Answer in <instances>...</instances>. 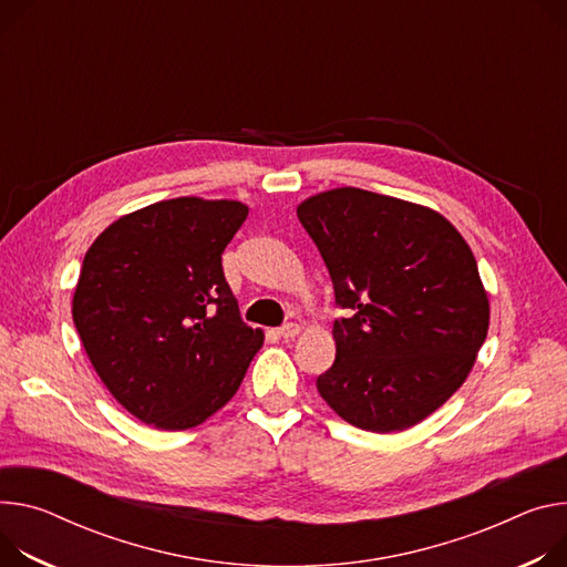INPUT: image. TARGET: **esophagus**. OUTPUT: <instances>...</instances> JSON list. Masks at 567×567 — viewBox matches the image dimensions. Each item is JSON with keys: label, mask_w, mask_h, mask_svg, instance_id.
Here are the masks:
<instances>
[{"label": "esophagus", "mask_w": 567, "mask_h": 567, "mask_svg": "<svg viewBox=\"0 0 567 567\" xmlns=\"http://www.w3.org/2000/svg\"><path fill=\"white\" fill-rule=\"evenodd\" d=\"M276 332H278V337H282V339H296V337L300 334V326H296V323H287V326L278 328Z\"/></svg>", "instance_id": "esophagus-1"}]
</instances>
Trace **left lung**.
<instances>
[{
    "mask_svg": "<svg viewBox=\"0 0 567 567\" xmlns=\"http://www.w3.org/2000/svg\"><path fill=\"white\" fill-rule=\"evenodd\" d=\"M296 215L323 257L337 359L317 380L346 423L391 434L419 425L463 384L488 334L491 305L461 233L421 203L334 187Z\"/></svg>",
    "mask_w": 567,
    "mask_h": 567,
    "instance_id": "obj_1",
    "label": "left lung"
}]
</instances>
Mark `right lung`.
Wrapping results in <instances>:
<instances>
[{
    "instance_id": "right-lung-1",
    "label": "right lung",
    "mask_w": 567,
    "mask_h": 567,
    "mask_svg": "<svg viewBox=\"0 0 567 567\" xmlns=\"http://www.w3.org/2000/svg\"><path fill=\"white\" fill-rule=\"evenodd\" d=\"M246 217L248 205L233 198L158 200L113 221L83 257L76 332L101 382L151 427L208 421L265 343L239 319L221 269Z\"/></svg>"
}]
</instances>
